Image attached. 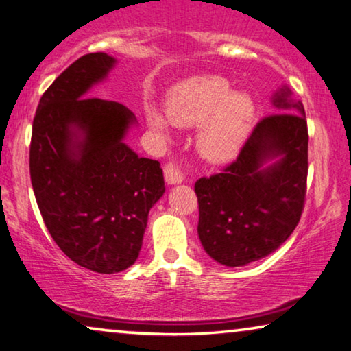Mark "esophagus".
<instances>
[{
    "instance_id": "obj_1",
    "label": "esophagus",
    "mask_w": 351,
    "mask_h": 351,
    "mask_svg": "<svg viewBox=\"0 0 351 351\" xmlns=\"http://www.w3.org/2000/svg\"><path fill=\"white\" fill-rule=\"evenodd\" d=\"M164 176L169 184H180V182H182V180H184L181 167L175 164V162H167L164 169Z\"/></svg>"
}]
</instances>
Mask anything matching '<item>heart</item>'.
<instances>
[{
    "instance_id": "heart-1",
    "label": "heart",
    "mask_w": 351,
    "mask_h": 351,
    "mask_svg": "<svg viewBox=\"0 0 351 351\" xmlns=\"http://www.w3.org/2000/svg\"><path fill=\"white\" fill-rule=\"evenodd\" d=\"M254 100L248 93L232 92L229 81L219 76H199L171 92L169 116L147 111V122L159 135L171 124L199 125L197 146L208 160L221 162L237 154L254 117Z\"/></svg>"
}]
</instances>
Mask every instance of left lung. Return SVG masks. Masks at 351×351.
Returning <instances> with one entry per match:
<instances>
[{
	"label": "left lung",
	"instance_id": "obj_1",
	"mask_svg": "<svg viewBox=\"0 0 351 351\" xmlns=\"http://www.w3.org/2000/svg\"><path fill=\"white\" fill-rule=\"evenodd\" d=\"M274 105L280 111L256 124L234 162L195 181L202 246L227 267L274 253L302 216L308 173L305 111L288 88L275 93ZM276 155L282 156L276 165L260 169Z\"/></svg>",
	"mask_w": 351,
	"mask_h": 351
}]
</instances>
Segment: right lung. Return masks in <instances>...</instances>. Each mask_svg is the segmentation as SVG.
Returning <instances> with one entry per match:
<instances>
[{"instance_id": "obj_1", "label": "right lung", "mask_w": 351, "mask_h": 351, "mask_svg": "<svg viewBox=\"0 0 351 351\" xmlns=\"http://www.w3.org/2000/svg\"><path fill=\"white\" fill-rule=\"evenodd\" d=\"M114 63L103 52L73 62L43 93L29 143V176L49 234L68 258L98 274L135 263L147 215L165 191L159 162L122 141L132 112L84 95Z\"/></svg>"}]
</instances>
